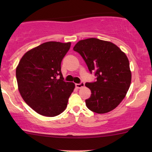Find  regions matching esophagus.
<instances>
[{
	"label": "esophagus",
	"instance_id": "34e87169",
	"mask_svg": "<svg viewBox=\"0 0 152 152\" xmlns=\"http://www.w3.org/2000/svg\"><path fill=\"white\" fill-rule=\"evenodd\" d=\"M84 83H83V82H81V83H76V85H75V86H76V88H82V87H83L84 86Z\"/></svg>",
	"mask_w": 152,
	"mask_h": 152
}]
</instances>
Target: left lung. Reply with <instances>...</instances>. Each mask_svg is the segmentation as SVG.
Wrapping results in <instances>:
<instances>
[{"label": "left lung", "instance_id": "8db88e82", "mask_svg": "<svg viewBox=\"0 0 152 152\" xmlns=\"http://www.w3.org/2000/svg\"><path fill=\"white\" fill-rule=\"evenodd\" d=\"M74 50L84 60L96 81L86 83L91 95L86 99L88 109L105 114L114 109L124 99L129 88L132 73L128 58L114 43L95 38L81 40Z\"/></svg>", "mask_w": 152, "mask_h": 152}]
</instances>
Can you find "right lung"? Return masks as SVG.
<instances>
[{
  "mask_svg": "<svg viewBox=\"0 0 152 152\" xmlns=\"http://www.w3.org/2000/svg\"><path fill=\"white\" fill-rule=\"evenodd\" d=\"M70 47V42L42 43L26 52L17 66L19 92L38 114L53 117L67 106L75 84L64 81L61 64Z\"/></svg>",
  "mask_w": 152,
  "mask_h": 152,
  "instance_id": "right-lung-1",
  "label": "right lung"
}]
</instances>
